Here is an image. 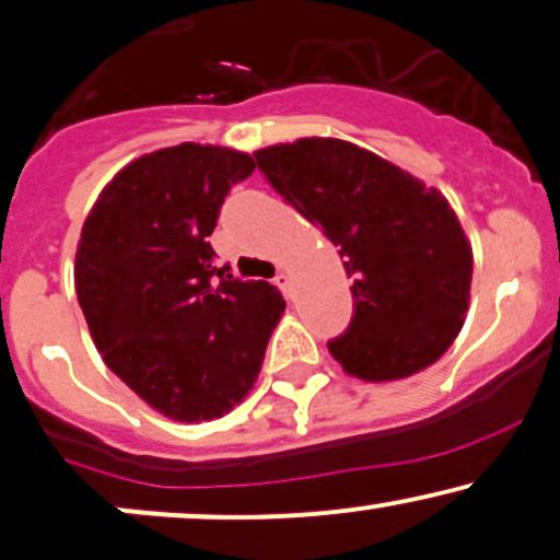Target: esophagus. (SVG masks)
I'll list each match as a JSON object with an SVG mask.
<instances>
[{"label": "esophagus", "instance_id": "34e87169", "mask_svg": "<svg viewBox=\"0 0 560 560\" xmlns=\"http://www.w3.org/2000/svg\"><path fill=\"white\" fill-rule=\"evenodd\" d=\"M275 285H278L280 291L288 295V299L293 295V282H291V275H288V272H278V278H275Z\"/></svg>", "mask_w": 560, "mask_h": 560}]
</instances>
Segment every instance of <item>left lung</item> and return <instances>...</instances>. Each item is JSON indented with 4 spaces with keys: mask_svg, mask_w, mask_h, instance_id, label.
I'll return each mask as SVG.
<instances>
[{
    "mask_svg": "<svg viewBox=\"0 0 560 560\" xmlns=\"http://www.w3.org/2000/svg\"><path fill=\"white\" fill-rule=\"evenodd\" d=\"M254 158L353 280V322L329 342L345 374L382 384L436 363L465 324L472 282V246L446 197L335 137L269 144Z\"/></svg>",
    "mask_w": 560,
    "mask_h": 560,
    "instance_id": "obj_1",
    "label": "left lung"
}]
</instances>
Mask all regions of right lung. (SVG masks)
I'll return each instance as SVG.
<instances>
[{"mask_svg": "<svg viewBox=\"0 0 560 560\" xmlns=\"http://www.w3.org/2000/svg\"><path fill=\"white\" fill-rule=\"evenodd\" d=\"M254 158L182 142L135 158L82 223L74 291L108 369L178 423L231 412L257 382L285 301L212 267L210 236ZM215 273L220 283L211 280Z\"/></svg>", "mask_w": 560, "mask_h": 560, "instance_id": "obj_1", "label": "right lung"}]
</instances>
